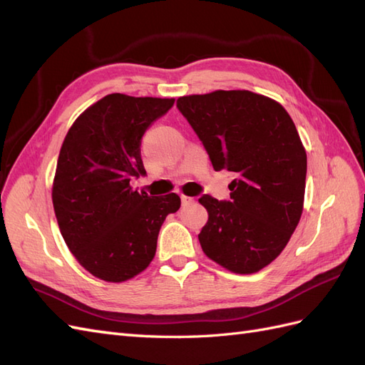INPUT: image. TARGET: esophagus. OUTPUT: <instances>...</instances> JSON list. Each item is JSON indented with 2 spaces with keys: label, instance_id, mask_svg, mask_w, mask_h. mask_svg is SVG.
<instances>
[{
  "label": "esophagus",
  "instance_id": "1",
  "mask_svg": "<svg viewBox=\"0 0 365 365\" xmlns=\"http://www.w3.org/2000/svg\"><path fill=\"white\" fill-rule=\"evenodd\" d=\"M181 201H182V204H184V205H187V204H192V202H195V200H193V197H190V196H185V195H181Z\"/></svg>",
  "mask_w": 365,
  "mask_h": 365
}]
</instances>
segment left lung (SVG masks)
<instances>
[{
  "label": "left lung",
  "instance_id": "1",
  "mask_svg": "<svg viewBox=\"0 0 365 365\" xmlns=\"http://www.w3.org/2000/svg\"><path fill=\"white\" fill-rule=\"evenodd\" d=\"M176 108L200 137L215 170L236 175L230 201L200 197L208 212L200 244L205 256L236 274L269 264L303 213L307 158L286 109L245 90L184 96Z\"/></svg>",
  "mask_w": 365,
  "mask_h": 365
}]
</instances>
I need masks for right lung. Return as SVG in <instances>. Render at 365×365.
Here are the masks:
<instances>
[{"label": "right lung", "mask_w": 365, "mask_h": 365, "mask_svg": "<svg viewBox=\"0 0 365 365\" xmlns=\"http://www.w3.org/2000/svg\"><path fill=\"white\" fill-rule=\"evenodd\" d=\"M175 98L108 94L76 118L59 152L53 207L65 244L82 267L105 282L145 271L160 228L178 212L180 196H149L130 187L145 175L141 138Z\"/></svg>", "instance_id": "obj_1"}]
</instances>
